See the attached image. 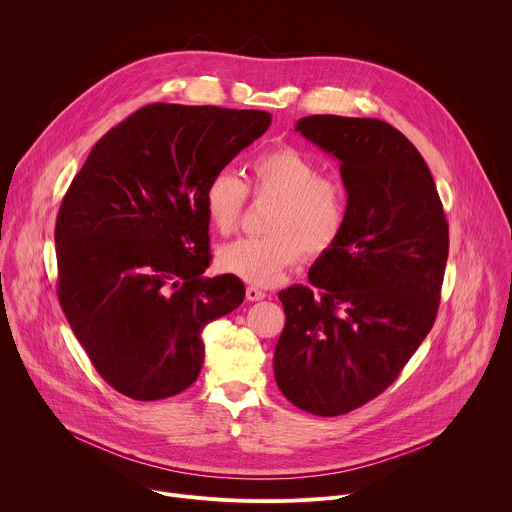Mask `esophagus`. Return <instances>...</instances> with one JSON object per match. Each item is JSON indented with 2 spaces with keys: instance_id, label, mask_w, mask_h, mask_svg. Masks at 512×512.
Listing matches in <instances>:
<instances>
[{
  "instance_id": "obj_1",
  "label": "esophagus",
  "mask_w": 512,
  "mask_h": 512,
  "mask_svg": "<svg viewBox=\"0 0 512 512\" xmlns=\"http://www.w3.org/2000/svg\"><path fill=\"white\" fill-rule=\"evenodd\" d=\"M245 294H247L249 302H259V300H263L267 296L261 287H255V285H249Z\"/></svg>"
}]
</instances>
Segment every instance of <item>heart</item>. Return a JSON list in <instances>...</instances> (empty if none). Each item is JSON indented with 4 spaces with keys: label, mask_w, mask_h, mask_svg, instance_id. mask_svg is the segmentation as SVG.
<instances>
[{
    "label": "heart",
    "mask_w": 512,
    "mask_h": 512,
    "mask_svg": "<svg viewBox=\"0 0 512 512\" xmlns=\"http://www.w3.org/2000/svg\"><path fill=\"white\" fill-rule=\"evenodd\" d=\"M247 188L255 198H275L267 221L269 235L237 239L216 255L218 267L247 283H275L304 253L322 257L334 249L346 229V186L322 176L318 164L291 145L255 156L247 166V186L231 172H218L208 180L202 204L216 233L229 235L237 229Z\"/></svg>",
    "instance_id": "b5f03b06"
}]
</instances>
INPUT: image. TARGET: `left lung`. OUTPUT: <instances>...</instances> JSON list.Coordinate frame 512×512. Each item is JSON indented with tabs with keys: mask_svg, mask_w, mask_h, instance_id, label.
Returning a JSON list of instances; mask_svg holds the SVG:
<instances>
[{
	"mask_svg": "<svg viewBox=\"0 0 512 512\" xmlns=\"http://www.w3.org/2000/svg\"><path fill=\"white\" fill-rule=\"evenodd\" d=\"M296 129L340 160L350 210L336 247L310 267L312 285L279 291L273 373L287 401L334 417L381 395L429 334L450 233L431 172L399 129L340 115Z\"/></svg>",
	"mask_w": 512,
	"mask_h": 512,
	"instance_id": "8db88e82",
	"label": "left lung"
}]
</instances>
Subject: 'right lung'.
<instances>
[{"instance_id": "add662e5", "label": "right lung", "mask_w": 512, "mask_h": 512, "mask_svg": "<svg viewBox=\"0 0 512 512\" xmlns=\"http://www.w3.org/2000/svg\"><path fill=\"white\" fill-rule=\"evenodd\" d=\"M267 111L152 103L109 129L56 216L60 308L97 373L121 395L188 389L202 328L241 306L235 275L210 263L202 192L261 137Z\"/></svg>"}]
</instances>
